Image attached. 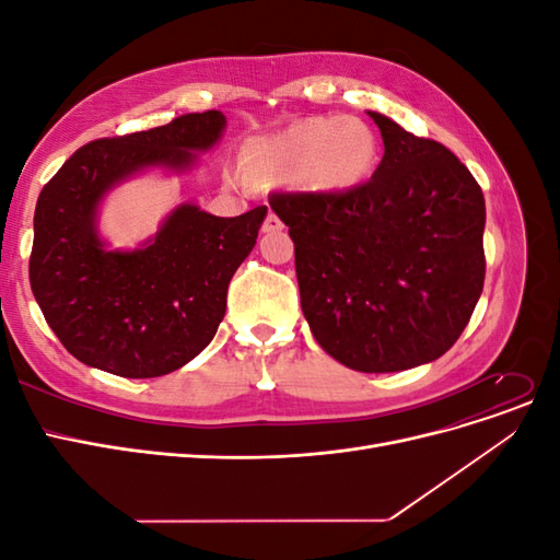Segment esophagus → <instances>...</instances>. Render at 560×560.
Listing matches in <instances>:
<instances>
[{
    "label": "esophagus",
    "instance_id": "34e87169",
    "mask_svg": "<svg viewBox=\"0 0 560 560\" xmlns=\"http://www.w3.org/2000/svg\"><path fill=\"white\" fill-rule=\"evenodd\" d=\"M282 229H284V224L280 222V217L276 212H268L266 219H264V224H261V231L264 233H276V231H282Z\"/></svg>",
    "mask_w": 560,
    "mask_h": 560
}]
</instances>
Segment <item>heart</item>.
<instances>
[{"instance_id": "1", "label": "heart", "mask_w": 560, "mask_h": 560, "mask_svg": "<svg viewBox=\"0 0 560 560\" xmlns=\"http://www.w3.org/2000/svg\"><path fill=\"white\" fill-rule=\"evenodd\" d=\"M378 151L376 132L362 118L311 116L268 138L249 140L243 163L259 179L299 177L317 191H346L374 173Z\"/></svg>"}]
</instances>
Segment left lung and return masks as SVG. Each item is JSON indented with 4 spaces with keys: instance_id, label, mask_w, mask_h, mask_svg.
I'll return each mask as SVG.
<instances>
[{
    "instance_id": "1",
    "label": "left lung",
    "mask_w": 560,
    "mask_h": 560,
    "mask_svg": "<svg viewBox=\"0 0 560 560\" xmlns=\"http://www.w3.org/2000/svg\"><path fill=\"white\" fill-rule=\"evenodd\" d=\"M383 161L346 191L270 194L315 341L364 374L434 362L483 290L486 202L453 151L369 112Z\"/></svg>"
}]
</instances>
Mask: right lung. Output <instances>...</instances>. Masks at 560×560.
<instances>
[{"mask_svg":"<svg viewBox=\"0 0 560 560\" xmlns=\"http://www.w3.org/2000/svg\"><path fill=\"white\" fill-rule=\"evenodd\" d=\"M226 128L217 109L83 144L37 200L30 287L48 327L83 364L124 378H156L191 362L226 313L235 270L252 252L266 206L214 217L184 202L154 238L112 252L97 235V206L147 167L182 173Z\"/></svg>","mask_w":560,"mask_h":560,"instance_id":"1","label":"right lung"}]
</instances>
